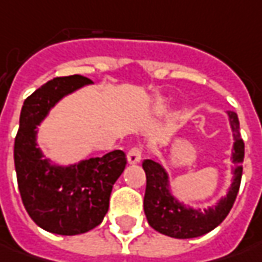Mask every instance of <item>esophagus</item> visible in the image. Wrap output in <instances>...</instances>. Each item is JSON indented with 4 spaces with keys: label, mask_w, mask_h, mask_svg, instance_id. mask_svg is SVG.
Wrapping results in <instances>:
<instances>
[{
    "label": "esophagus",
    "mask_w": 262,
    "mask_h": 262,
    "mask_svg": "<svg viewBox=\"0 0 262 262\" xmlns=\"http://www.w3.org/2000/svg\"><path fill=\"white\" fill-rule=\"evenodd\" d=\"M142 159V150L139 148H132L127 152V162L129 164H139Z\"/></svg>",
    "instance_id": "obj_1"
}]
</instances>
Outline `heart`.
Wrapping results in <instances>:
<instances>
[{"mask_svg": "<svg viewBox=\"0 0 262 262\" xmlns=\"http://www.w3.org/2000/svg\"><path fill=\"white\" fill-rule=\"evenodd\" d=\"M158 108H162V105H158Z\"/></svg>", "mask_w": 262, "mask_h": 262, "instance_id": "b5f03b06", "label": "heart"}]
</instances>
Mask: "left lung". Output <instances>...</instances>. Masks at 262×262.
<instances>
[{"label": "left lung", "mask_w": 262, "mask_h": 262, "mask_svg": "<svg viewBox=\"0 0 262 262\" xmlns=\"http://www.w3.org/2000/svg\"><path fill=\"white\" fill-rule=\"evenodd\" d=\"M228 117L235 140L232 148V162L235 165L233 181L226 197H222L214 207L204 209V212H202L200 209L187 207L184 203L178 202L171 194L169 178L165 168L154 159L143 161L142 167L146 174L143 210L149 225L159 233L177 239L197 238L219 226L229 214L241 185L245 145L239 133L238 114L228 112Z\"/></svg>", "instance_id": "1"}]
</instances>
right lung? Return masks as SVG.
<instances>
[{
    "instance_id": "1",
    "label": "right lung",
    "mask_w": 262,
    "mask_h": 262,
    "mask_svg": "<svg viewBox=\"0 0 262 262\" xmlns=\"http://www.w3.org/2000/svg\"><path fill=\"white\" fill-rule=\"evenodd\" d=\"M93 84L81 75L53 78L24 100L14 142V165L24 207L41 229L79 235L94 229L108 210L114 183L126 167L123 150L62 167L43 158L37 126L65 95Z\"/></svg>"
}]
</instances>
